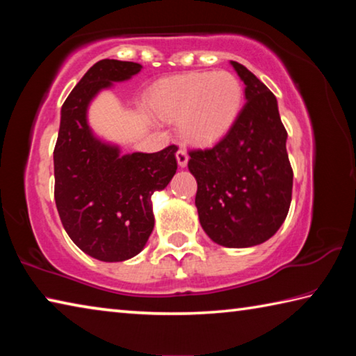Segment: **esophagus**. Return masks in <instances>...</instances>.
<instances>
[{"label": "esophagus", "instance_id": "obj_1", "mask_svg": "<svg viewBox=\"0 0 356 356\" xmlns=\"http://www.w3.org/2000/svg\"><path fill=\"white\" fill-rule=\"evenodd\" d=\"M176 159H177V163H179L180 168H185L186 163H188V154H186L185 149H179L177 150Z\"/></svg>", "mask_w": 356, "mask_h": 356}]
</instances>
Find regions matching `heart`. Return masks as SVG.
Wrapping results in <instances>:
<instances>
[{
	"mask_svg": "<svg viewBox=\"0 0 356 356\" xmlns=\"http://www.w3.org/2000/svg\"><path fill=\"white\" fill-rule=\"evenodd\" d=\"M150 104L161 116L179 119L180 134L188 141L212 143L236 124L243 86L227 70L188 72L156 84Z\"/></svg>",
	"mask_w": 356,
	"mask_h": 356,
	"instance_id": "heart-1",
	"label": "heart"
}]
</instances>
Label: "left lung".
<instances>
[{
    "mask_svg": "<svg viewBox=\"0 0 356 356\" xmlns=\"http://www.w3.org/2000/svg\"><path fill=\"white\" fill-rule=\"evenodd\" d=\"M231 64L245 83L246 104L215 146L190 150L188 170L207 236L227 248H248L273 237L284 222L293 172L273 92L245 65Z\"/></svg>",
    "mask_w": 356,
    "mask_h": 356,
    "instance_id": "left-lung-1",
    "label": "left lung"
}]
</instances>
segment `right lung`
I'll use <instances>...</instances> for the list:
<instances>
[{"label":"right lung","mask_w":356,"mask_h":356,"mask_svg":"<svg viewBox=\"0 0 356 356\" xmlns=\"http://www.w3.org/2000/svg\"><path fill=\"white\" fill-rule=\"evenodd\" d=\"M141 64L102 59L89 69L61 108L55 161V201L65 232L78 248L104 262H122L146 246L154 229V191L177 170V147L120 154L94 135L88 108L113 83L140 74Z\"/></svg>","instance_id":"1"}]
</instances>
